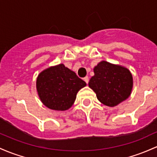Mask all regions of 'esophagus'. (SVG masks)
I'll use <instances>...</instances> for the list:
<instances>
[{"mask_svg": "<svg viewBox=\"0 0 157 157\" xmlns=\"http://www.w3.org/2000/svg\"><path fill=\"white\" fill-rule=\"evenodd\" d=\"M83 80H84V81H85L86 82L87 84L89 83V77H84V78H83Z\"/></svg>", "mask_w": 157, "mask_h": 157, "instance_id": "esophagus-1", "label": "esophagus"}]
</instances>
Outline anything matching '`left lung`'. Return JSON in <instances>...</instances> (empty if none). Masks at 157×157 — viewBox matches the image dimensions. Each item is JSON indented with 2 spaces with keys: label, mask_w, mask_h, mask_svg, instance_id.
<instances>
[{
  "label": "left lung",
  "mask_w": 157,
  "mask_h": 157,
  "mask_svg": "<svg viewBox=\"0 0 157 157\" xmlns=\"http://www.w3.org/2000/svg\"><path fill=\"white\" fill-rule=\"evenodd\" d=\"M94 73L89 86L103 104L115 106L130 96L132 77L128 69L102 61L94 67Z\"/></svg>",
  "instance_id": "1"
}]
</instances>
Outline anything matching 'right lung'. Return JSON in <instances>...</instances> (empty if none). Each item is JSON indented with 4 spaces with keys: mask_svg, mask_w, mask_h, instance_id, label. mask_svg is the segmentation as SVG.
Listing matches in <instances>:
<instances>
[{
    "mask_svg": "<svg viewBox=\"0 0 157 157\" xmlns=\"http://www.w3.org/2000/svg\"><path fill=\"white\" fill-rule=\"evenodd\" d=\"M86 86L85 81L63 64L43 71L36 80L37 92L42 102L49 109L61 111L69 109L77 93Z\"/></svg>",
    "mask_w": 157,
    "mask_h": 157,
    "instance_id": "add662e5",
    "label": "right lung"
}]
</instances>
